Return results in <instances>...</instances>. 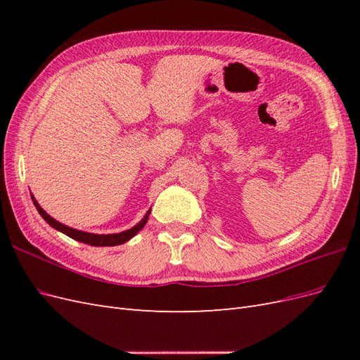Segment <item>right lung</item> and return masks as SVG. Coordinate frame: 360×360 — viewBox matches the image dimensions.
I'll list each match as a JSON object with an SVG mask.
<instances>
[{
    "mask_svg": "<svg viewBox=\"0 0 360 360\" xmlns=\"http://www.w3.org/2000/svg\"><path fill=\"white\" fill-rule=\"evenodd\" d=\"M31 200H32V204L36 205L37 212L40 213V216L45 219L52 228H56L57 231H61L63 234L69 236L70 238H73V240H78L81 243H86V245H91V246H117V245H122V243H126L127 240H130L138 231H141L144 228V225L147 224V219H148V214H150V210L146 213V216L141 219L135 226L130 228V230H126V231H122V233H117V234H93V233H85V231H79V230H75V228H70L68 225H64L58 221L53 219L52 216H49L45 210L41 209V207L39 205V202L36 201V198L32 197L31 195Z\"/></svg>",
    "mask_w": 360,
    "mask_h": 360,
    "instance_id": "add662e5",
    "label": "right lung"
}]
</instances>
